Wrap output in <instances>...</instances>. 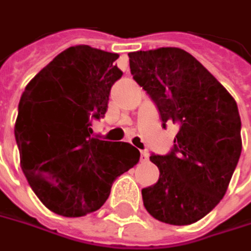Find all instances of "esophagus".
<instances>
[{
    "label": "esophagus",
    "mask_w": 251,
    "mask_h": 251,
    "mask_svg": "<svg viewBox=\"0 0 251 251\" xmlns=\"http://www.w3.org/2000/svg\"><path fill=\"white\" fill-rule=\"evenodd\" d=\"M148 157H149V153H148V151H141V159L145 161L148 160Z\"/></svg>",
    "instance_id": "1"
}]
</instances>
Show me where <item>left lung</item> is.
Masks as SVG:
<instances>
[{"instance_id": "left-lung-1", "label": "left lung", "mask_w": 251, "mask_h": 251, "mask_svg": "<svg viewBox=\"0 0 251 251\" xmlns=\"http://www.w3.org/2000/svg\"><path fill=\"white\" fill-rule=\"evenodd\" d=\"M132 78L159 107L163 127L178 132L170 154L156 156L160 176L142 189L146 211L171 225H189L223 199L242 152L240 116L228 91L181 48L129 52Z\"/></svg>"}]
</instances>
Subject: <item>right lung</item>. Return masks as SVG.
I'll use <instances>...</instances> for the list:
<instances>
[{"mask_svg": "<svg viewBox=\"0 0 251 251\" xmlns=\"http://www.w3.org/2000/svg\"><path fill=\"white\" fill-rule=\"evenodd\" d=\"M119 53L70 47L31 78L22 94L15 138L20 167L44 206L82 217L103 206L114 179L139 161L127 142L92 138L91 122L106 113L122 77Z\"/></svg>", "mask_w": 251, "mask_h": 251, "instance_id": "1", "label": "right lung"}]
</instances>
